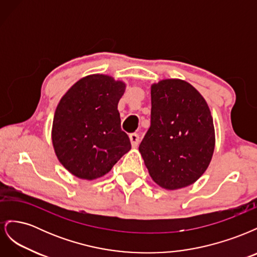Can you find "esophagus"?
<instances>
[{
    "label": "esophagus",
    "mask_w": 257,
    "mask_h": 257,
    "mask_svg": "<svg viewBox=\"0 0 257 257\" xmlns=\"http://www.w3.org/2000/svg\"><path fill=\"white\" fill-rule=\"evenodd\" d=\"M130 141H131L132 147L136 148L138 146V144H139V135L137 133H132L130 135Z\"/></svg>",
    "instance_id": "esophagus-1"
}]
</instances>
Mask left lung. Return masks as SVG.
<instances>
[{
    "mask_svg": "<svg viewBox=\"0 0 257 257\" xmlns=\"http://www.w3.org/2000/svg\"><path fill=\"white\" fill-rule=\"evenodd\" d=\"M213 150V119L199 92L180 79L153 84L150 127L139 145L153 181L166 190L194 183Z\"/></svg>",
    "mask_w": 257,
    "mask_h": 257,
    "instance_id": "8db88e82",
    "label": "left lung"
}]
</instances>
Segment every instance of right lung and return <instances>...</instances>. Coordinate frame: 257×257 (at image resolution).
Returning a JSON list of instances; mask_svg holds the SVG:
<instances>
[{
    "instance_id": "add662e5",
    "label": "right lung",
    "mask_w": 257,
    "mask_h": 257,
    "mask_svg": "<svg viewBox=\"0 0 257 257\" xmlns=\"http://www.w3.org/2000/svg\"><path fill=\"white\" fill-rule=\"evenodd\" d=\"M125 84L106 75L77 81L61 98L52 124V144L61 164L81 179H96L131 150L121 130L118 103Z\"/></svg>"
}]
</instances>
